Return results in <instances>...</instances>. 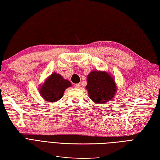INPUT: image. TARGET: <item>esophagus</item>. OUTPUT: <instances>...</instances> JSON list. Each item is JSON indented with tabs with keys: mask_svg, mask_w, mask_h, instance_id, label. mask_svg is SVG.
Listing matches in <instances>:
<instances>
[{
	"mask_svg": "<svg viewBox=\"0 0 160 160\" xmlns=\"http://www.w3.org/2000/svg\"><path fill=\"white\" fill-rule=\"evenodd\" d=\"M74 87H75V88L79 89V88H80V87H81V84H80V83H77V84H75V85H74Z\"/></svg>",
	"mask_w": 160,
	"mask_h": 160,
	"instance_id": "obj_1",
	"label": "esophagus"
}]
</instances>
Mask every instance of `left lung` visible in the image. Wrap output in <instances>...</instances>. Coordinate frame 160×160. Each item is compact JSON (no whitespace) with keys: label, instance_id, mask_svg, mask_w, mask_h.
Returning <instances> with one entry per match:
<instances>
[{"label":"left lung","instance_id":"8db88e82","mask_svg":"<svg viewBox=\"0 0 160 160\" xmlns=\"http://www.w3.org/2000/svg\"><path fill=\"white\" fill-rule=\"evenodd\" d=\"M89 98L97 104L108 103L117 91V87L113 76L105 71H92L87 77Z\"/></svg>","mask_w":160,"mask_h":160}]
</instances>
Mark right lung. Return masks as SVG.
I'll return each instance as SVG.
<instances>
[{
    "label": "right lung",
    "mask_w": 160,
    "mask_h": 160,
    "mask_svg": "<svg viewBox=\"0 0 160 160\" xmlns=\"http://www.w3.org/2000/svg\"><path fill=\"white\" fill-rule=\"evenodd\" d=\"M71 86L69 81L65 79L60 74L52 72L40 86L38 91L45 102L55 103L62 98L65 89Z\"/></svg>",
    "instance_id": "add662e5"
}]
</instances>
